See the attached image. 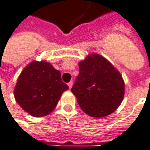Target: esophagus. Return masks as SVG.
Masks as SVG:
<instances>
[{
    "instance_id": "1",
    "label": "esophagus",
    "mask_w": 150,
    "mask_h": 150,
    "mask_svg": "<svg viewBox=\"0 0 150 150\" xmlns=\"http://www.w3.org/2000/svg\"><path fill=\"white\" fill-rule=\"evenodd\" d=\"M67 84H68L69 88H70V89H71V88L72 87V84H73V83H72V81H70V82H69V83H67Z\"/></svg>"
}]
</instances>
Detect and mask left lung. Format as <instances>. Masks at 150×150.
Segmentation results:
<instances>
[{
	"label": "left lung",
	"mask_w": 150,
	"mask_h": 150,
	"mask_svg": "<svg viewBox=\"0 0 150 150\" xmlns=\"http://www.w3.org/2000/svg\"><path fill=\"white\" fill-rule=\"evenodd\" d=\"M79 67V73L71 91L81 109L95 118L114 112L125 94L120 73L108 59L96 54L87 56Z\"/></svg>",
	"instance_id": "1"
}]
</instances>
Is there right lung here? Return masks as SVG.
I'll list each match as a JSON object with an SVG mask.
<instances>
[{
    "instance_id": "obj_1",
    "label": "right lung",
    "mask_w": 150,
    "mask_h": 150,
    "mask_svg": "<svg viewBox=\"0 0 150 150\" xmlns=\"http://www.w3.org/2000/svg\"><path fill=\"white\" fill-rule=\"evenodd\" d=\"M61 74L47 61L29 64L17 81L14 97L18 105L34 117H42L56 107L62 93L68 90Z\"/></svg>"
}]
</instances>
